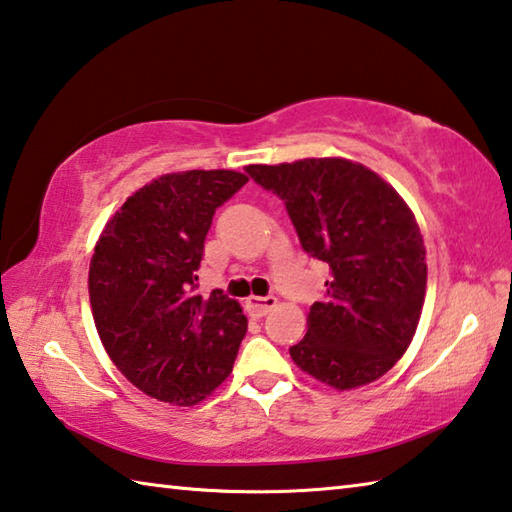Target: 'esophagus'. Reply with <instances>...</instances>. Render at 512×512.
I'll return each mask as SVG.
<instances>
[{
	"mask_svg": "<svg viewBox=\"0 0 512 512\" xmlns=\"http://www.w3.org/2000/svg\"><path fill=\"white\" fill-rule=\"evenodd\" d=\"M277 305V298L275 296H250L246 300V309L250 311L253 316H266L268 311Z\"/></svg>",
	"mask_w": 512,
	"mask_h": 512,
	"instance_id": "34e87169",
	"label": "esophagus"
}]
</instances>
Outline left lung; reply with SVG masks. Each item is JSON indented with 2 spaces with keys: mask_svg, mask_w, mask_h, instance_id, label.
I'll list each match as a JSON object with an SVG mask.
<instances>
[{
  "mask_svg": "<svg viewBox=\"0 0 512 512\" xmlns=\"http://www.w3.org/2000/svg\"><path fill=\"white\" fill-rule=\"evenodd\" d=\"M246 171L282 198L302 250L332 271L291 359L339 391L386 375L411 345L427 289L413 212L375 171L343 158L248 164Z\"/></svg>",
  "mask_w": 512,
  "mask_h": 512,
  "instance_id": "left-lung-1",
  "label": "left lung"
}]
</instances>
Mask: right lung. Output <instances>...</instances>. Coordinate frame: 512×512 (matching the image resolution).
I'll use <instances>...</instances> for the list:
<instances>
[{
    "instance_id": "add662e5",
    "label": "right lung",
    "mask_w": 512,
    "mask_h": 512,
    "mask_svg": "<svg viewBox=\"0 0 512 512\" xmlns=\"http://www.w3.org/2000/svg\"><path fill=\"white\" fill-rule=\"evenodd\" d=\"M248 183L244 173L180 171L126 198L90 262V305L112 363L160 402L192 406L232 372L248 320L214 289L196 293L216 207Z\"/></svg>"
}]
</instances>
